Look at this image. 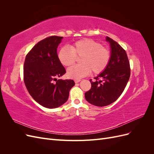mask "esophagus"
I'll return each mask as SVG.
<instances>
[{
    "label": "esophagus",
    "mask_w": 154,
    "mask_h": 154,
    "mask_svg": "<svg viewBox=\"0 0 154 154\" xmlns=\"http://www.w3.org/2000/svg\"><path fill=\"white\" fill-rule=\"evenodd\" d=\"M80 81H81L80 79H79V80H74V82H75V83H78V82H80Z\"/></svg>",
    "instance_id": "34e87169"
}]
</instances>
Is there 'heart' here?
Wrapping results in <instances>:
<instances>
[{"instance_id":"b5f03b06","label":"heart","mask_w":154,"mask_h":154,"mask_svg":"<svg viewBox=\"0 0 154 154\" xmlns=\"http://www.w3.org/2000/svg\"><path fill=\"white\" fill-rule=\"evenodd\" d=\"M59 61L63 66L69 67L80 58V65H76L67 69L70 78L79 80L87 76L91 71L94 74L103 72L111 59L110 51L101 44L91 38H84L76 42L71 49L63 47L58 54Z\"/></svg>"}]
</instances>
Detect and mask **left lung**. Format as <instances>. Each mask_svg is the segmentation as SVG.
Listing matches in <instances>:
<instances>
[{"label":"left lung","instance_id":"left-lung-1","mask_svg":"<svg viewBox=\"0 0 154 154\" xmlns=\"http://www.w3.org/2000/svg\"><path fill=\"white\" fill-rule=\"evenodd\" d=\"M111 48V59L103 72L92 81L91 89L85 93L92 105L104 106L112 103L122 94L130 76V63L125 50L118 42L106 36Z\"/></svg>","mask_w":154,"mask_h":154}]
</instances>
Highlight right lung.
<instances>
[{"instance_id": "1", "label": "right lung", "mask_w": 154, "mask_h": 154, "mask_svg": "<svg viewBox=\"0 0 154 154\" xmlns=\"http://www.w3.org/2000/svg\"><path fill=\"white\" fill-rule=\"evenodd\" d=\"M62 38L51 36L40 41L27 54L24 61V81L27 91L37 103L48 109L66 103L75 84L72 80L56 78L66 72L57 54Z\"/></svg>"}]
</instances>
